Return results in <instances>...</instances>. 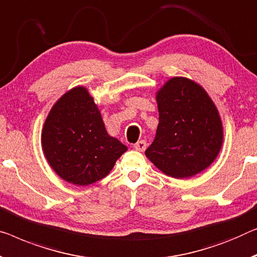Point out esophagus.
<instances>
[{
	"instance_id": "34e87169",
	"label": "esophagus",
	"mask_w": 257,
	"mask_h": 257,
	"mask_svg": "<svg viewBox=\"0 0 257 257\" xmlns=\"http://www.w3.org/2000/svg\"><path fill=\"white\" fill-rule=\"evenodd\" d=\"M134 149H135V150H137V151H144L145 149H147V142L143 141V140L139 141L137 143L134 144Z\"/></svg>"
}]
</instances>
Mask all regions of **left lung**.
<instances>
[{
  "label": "left lung",
  "mask_w": 257,
  "mask_h": 257,
  "mask_svg": "<svg viewBox=\"0 0 257 257\" xmlns=\"http://www.w3.org/2000/svg\"><path fill=\"white\" fill-rule=\"evenodd\" d=\"M156 98L159 123L145 156L168 177H194L211 165L223 145L219 113L205 90L188 78L167 80Z\"/></svg>",
  "instance_id": "8db88e82"
}]
</instances>
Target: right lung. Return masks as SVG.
Segmentation results:
<instances>
[{
    "label": "right lung",
    "instance_id": "add662e5",
    "mask_svg": "<svg viewBox=\"0 0 257 257\" xmlns=\"http://www.w3.org/2000/svg\"><path fill=\"white\" fill-rule=\"evenodd\" d=\"M41 144L57 175L78 186L105 178L127 151L107 134L100 110L83 86L74 87L55 102L45 121Z\"/></svg>",
    "mask_w": 257,
    "mask_h": 257
}]
</instances>
